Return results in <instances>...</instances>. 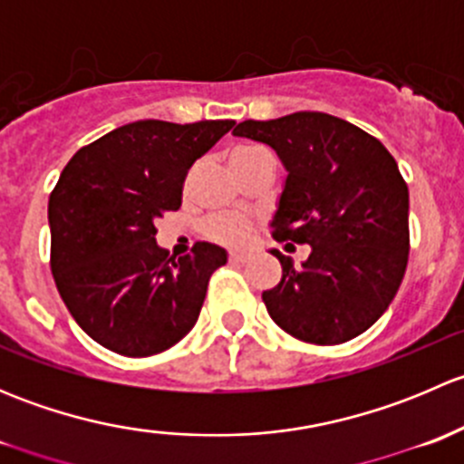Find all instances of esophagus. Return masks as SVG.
Masks as SVG:
<instances>
[{
  "label": "esophagus",
  "mask_w": 464,
  "mask_h": 464,
  "mask_svg": "<svg viewBox=\"0 0 464 464\" xmlns=\"http://www.w3.org/2000/svg\"><path fill=\"white\" fill-rule=\"evenodd\" d=\"M249 258H251V256L245 254V251H231V256H228V260L237 262V265H242V262H246Z\"/></svg>",
  "instance_id": "esophagus-1"
}]
</instances>
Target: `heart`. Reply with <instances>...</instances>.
Wrapping results in <instances>:
<instances>
[{
  "label": "heart",
  "mask_w": 464,
  "mask_h": 464,
  "mask_svg": "<svg viewBox=\"0 0 464 464\" xmlns=\"http://www.w3.org/2000/svg\"><path fill=\"white\" fill-rule=\"evenodd\" d=\"M260 148H237L236 152L231 154V161H237V159H245L249 154L258 152ZM251 231H254V224L240 213H224L215 215L208 222L204 224V236L208 240L218 242V245L227 246H242L245 242H249Z\"/></svg>",
  "instance_id": "b5f03b06"
}]
</instances>
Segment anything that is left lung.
Wrapping results in <instances>:
<instances>
[{
	"mask_svg": "<svg viewBox=\"0 0 464 464\" xmlns=\"http://www.w3.org/2000/svg\"><path fill=\"white\" fill-rule=\"evenodd\" d=\"M236 137L276 150L287 170L271 233L310 245L301 266L280 251L283 278L262 292L287 334L316 345L354 339L388 310L409 262V188L392 154L323 111L245 121Z\"/></svg>",
	"mask_w": 464,
	"mask_h": 464,
	"instance_id": "8db88e82",
	"label": "left lung"
}]
</instances>
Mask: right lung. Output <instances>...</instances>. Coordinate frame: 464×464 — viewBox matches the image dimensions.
<instances>
[{"mask_svg":"<svg viewBox=\"0 0 464 464\" xmlns=\"http://www.w3.org/2000/svg\"><path fill=\"white\" fill-rule=\"evenodd\" d=\"M236 121H134L78 150L49 198L51 271L64 305L96 343L125 357L172 348L198 323L227 251L198 242L168 256L157 222L181 206L190 166Z\"/></svg>","mask_w":464,"mask_h":464,"instance_id":"add662e5","label":"right lung"}]
</instances>
